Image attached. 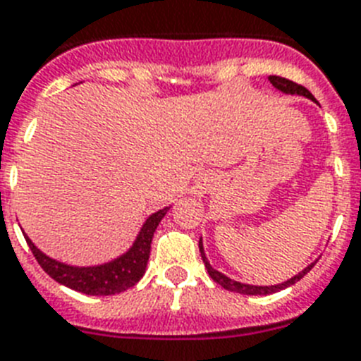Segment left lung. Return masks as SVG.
I'll return each mask as SVG.
<instances>
[{
  "mask_svg": "<svg viewBox=\"0 0 361 361\" xmlns=\"http://www.w3.org/2000/svg\"><path fill=\"white\" fill-rule=\"evenodd\" d=\"M269 82L274 84L277 90H281V92L284 93H298V95H302L307 97V99H312L314 102H317L316 99H314V95H312L310 92H308L307 87L301 86V84L293 82V80H288V78L284 77H277V75H271L269 77ZM200 253H202V259H204V264L205 268H207L209 271V277L213 279L214 283H218L222 288L229 290V292H237V293H244V295H268V293H275L279 292V290H284L288 288V286H292V284H295L298 281H301L305 275L310 271L312 268H314V264H310L308 268H305L299 275H295V277H292L290 281H286V283L283 284H275V286H251V284H242V283H237V281H231L229 277H226L224 274H220V271H216L214 268H211V264L207 262V259H205V253H204V246H202V240H200Z\"/></svg>",
  "mask_w": 361,
  "mask_h": 361,
  "instance_id": "8db88e82",
  "label": "left lung"
}]
</instances>
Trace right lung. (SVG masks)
<instances>
[{"label": "right lung", "mask_w": 361, "mask_h": 361, "mask_svg": "<svg viewBox=\"0 0 361 361\" xmlns=\"http://www.w3.org/2000/svg\"><path fill=\"white\" fill-rule=\"evenodd\" d=\"M169 207L161 209L148 218L145 226L141 227L134 246L130 247L119 259L111 260L108 264L93 266V268H75V266L62 264L59 260L49 259L44 255L38 247L29 240L25 235V240L31 247L32 255L38 260L45 274L53 277L56 283L63 284L71 290H77L86 295H114L124 290L132 288L139 283V279L145 275L148 257H150V244L156 227L159 226L161 218L165 216Z\"/></svg>", "instance_id": "obj_1"}]
</instances>
